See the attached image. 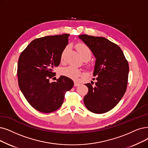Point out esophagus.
<instances>
[{
    "instance_id": "34e87169",
    "label": "esophagus",
    "mask_w": 148,
    "mask_h": 148,
    "mask_svg": "<svg viewBox=\"0 0 148 148\" xmlns=\"http://www.w3.org/2000/svg\"><path fill=\"white\" fill-rule=\"evenodd\" d=\"M79 85V83L78 82H76V81L74 82V86H78Z\"/></svg>"
}]
</instances>
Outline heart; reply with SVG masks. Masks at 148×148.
Returning <instances> with one entry per match:
<instances>
[{"label": "heart", "mask_w": 148, "mask_h": 148, "mask_svg": "<svg viewBox=\"0 0 148 148\" xmlns=\"http://www.w3.org/2000/svg\"><path fill=\"white\" fill-rule=\"evenodd\" d=\"M76 49L79 52V55L82 58L84 57H87L88 59H90L91 57V50L89 47H88L87 45L83 43H78L76 45ZM66 51V49H65L61 54V58L62 59L65 52ZM60 73L62 75H64L65 76H67L68 78H72V79H76L77 78L78 76H80L81 72L79 69L76 68L74 66H68L67 67L62 68L61 71Z\"/></svg>", "instance_id": "obj_1"}]
</instances>
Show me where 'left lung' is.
I'll return each mask as SVG.
<instances>
[{"instance_id":"8db88e82","label":"left lung","mask_w":148,"mask_h":148,"mask_svg":"<svg viewBox=\"0 0 148 148\" xmlns=\"http://www.w3.org/2000/svg\"><path fill=\"white\" fill-rule=\"evenodd\" d=\"M79 38L96 58L93 76H97V82L86 84L88 89L84 104L93 113H106L119 103L126 91L128 62L120 47L108 39L87 34Z\"/></svg>"}]
</instances>
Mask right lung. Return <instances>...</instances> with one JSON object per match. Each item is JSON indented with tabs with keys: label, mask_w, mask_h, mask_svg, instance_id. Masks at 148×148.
I'll return each mask as SVG.
<instances>
[{
	"label": "right lung",
	"mask_w": 148,
	"mask_h": 148,
	"mask_svg": "<svg viewBox=\"0 0 148 148\" xmlns=\"http://www.w3.org/2000/svg\"><path fill=\"white\" fill-rule=\"evenodd\" d=\"M69 34L34 39L21 53L17 74L20 89L27 101L36 110L50 113L62 104L65 94L73 86L70 78L61 76L50 82L60 64L61 54L68 44Z\"/></svg>",
	"instance_id": "1"
}]
</instances>
